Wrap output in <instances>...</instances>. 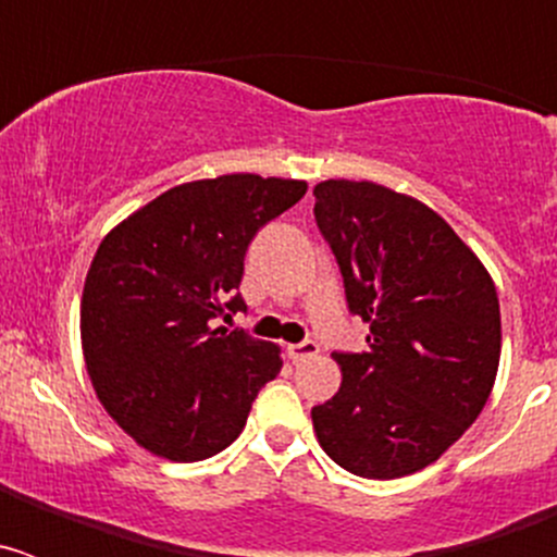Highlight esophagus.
Instances as JSON below:
<instances>
[{"label": "esophagus", "instance_id": "1", "mask_svg": "<svg viewBox=\"0 0 557 557\" xmlns=\"http://www.w3.org/2000/svg\"><path fill=\"white\" fill-rule=\"evenodd\" d=\"M287 354L293 362H304V359L314 357L318 354V343L314 339H304V343H295V346H287Z\"/></svg>", "mask_w": 557, "mask_h": 557}]
</instances>
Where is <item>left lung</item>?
I'll list each match as a JSON object with an SVG mask.
<instances>
[{"label": "left lung", "mask_w": 557, "mask_h": 557, "mask_svg": "<svg viewBox=\"0 0 557 557\" xmlns=\"http://www.w3.org/2000/svg\"><path fill=\"white\" fill-rule=\"evenodd\" d=\"M314 220L368 348L337 351L343 382L312 407L318 444L368 480L416 474L482 412L502 351L488 270L441 214L371 181L314 186Z\"/></svg>", "instance_id": "left-lung-1"}]
</instances>
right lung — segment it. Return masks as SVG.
I'll return each mask as SVG.
<instances>
[{
	"label": "right lung",
	"mask_w": 557,
	"mask_h": 557,
	"mask_svg": "<svg viewBox=\"0 0 557 557\" xmlns=\"http://www.w3.org/2000/svg\"><path fill=\"white\" fill-rule=\"evenodd\" d=\"M307 195L250 172L191 181L100 243L81 301L86 371L108 416L152 455L195 462L234 444L278 346L220 326L245 312V250Z\"/></svg>",
	"instance_id": "1"
}]
</instances>
